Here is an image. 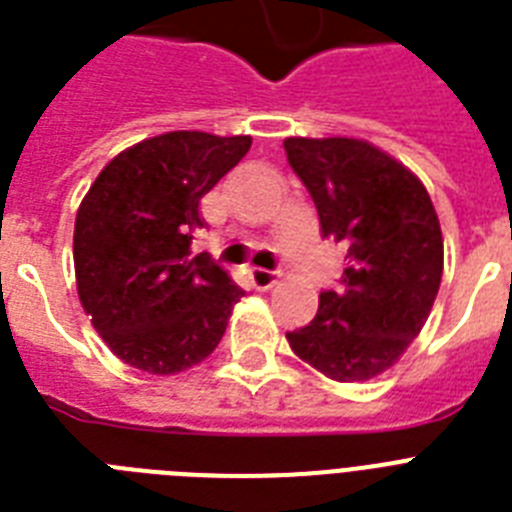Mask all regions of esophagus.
<instances>
[{"mask_svg": "<svg viewBox=\"0 0 512 512\" xmlns=\"http://www.w3.org/2000/svg\"><path fill=\"white\" fill-rule=\"evenodd\" d=\"M249 281L255 284V289H271L276 284V273L265 271V268H249Z\"/></svg>", "mask_w": 512, "mask_h": 512, "instance_id": "34e87169", "label": "esophagus"}]
</instances>
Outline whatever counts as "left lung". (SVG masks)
I'll return each instance as SVG.
<instances>
[{"instance_id":"8db88e82","label":"left lung","mask_w":512,"mask_h":512,"mask_svg":"<svg viewBox=\"0 0 512 512\" xmlns=\"http://www.w3.org/2000/svg\"><path fill=\"white\" fill-rule=\"evenodd\" d=\"M289 167L319 209L321 233L345 247L340 287L287 332L305 364L337 382H364L396 364L420 335L444 273V236L412 170L358 138H287Z\"/></svg>"}]
</instances>
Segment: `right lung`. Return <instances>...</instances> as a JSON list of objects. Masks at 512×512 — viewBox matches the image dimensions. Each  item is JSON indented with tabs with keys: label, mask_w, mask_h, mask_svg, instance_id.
I'll return each instance as SVG.
<instances>
[{
	"label": "right lung",
	"mask_w": 512,
	"mask_h": 512,
	"mask_svg": "<svg viewBox=\"0 0 512 512\" xmlns=\"http://www.w3.org/2000/svg\"><path fill=\"white\" fill-rule=\"evenodd\" d=\"M249 135L199 130L140 140L100 170L74 225L76 292L111 353L148 374L191 369L223 340L241 292L191 255L199 201L241 162Z\"/></svg>",
	"instance_id": "right-lung-1"
}]
</instances>
